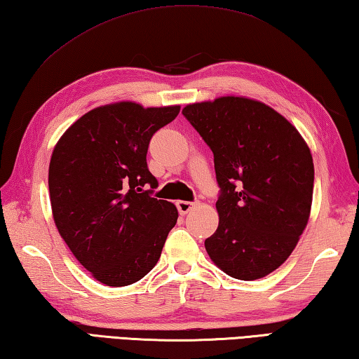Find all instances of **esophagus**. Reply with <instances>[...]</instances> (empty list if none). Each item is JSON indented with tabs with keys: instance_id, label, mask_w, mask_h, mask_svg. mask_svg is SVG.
Returning a JSON list of instances; mask_svg holds the SVG:
<instances>
[{
	"instance_id": "34e87169",
	"label": "esophagus",
	"mask_w": 359,
	"mask_h": 359,
	"mask_svg": "<svg viewBox=\"0 0 359 359\" xmlns=\"http://www.w3.org/2000/svg\"><path fill=\"white\" fill-rule=\"evenodd\" d=\"M196 205H197V202H186V200H178V202H176V208H178L180 215H186V212H189Z\"/></svg>"
}]
</instances>
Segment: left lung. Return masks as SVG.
<instances>
[{"mask_svg":"<svg viewBox=\"0 0 359 359\" xmlns=\"http://www.w3.org/2000/svg\"><path fill=\"white\" fill-rule=\"evenodd\" d=\"M183 115L215 154L219 227L205 240L224 273L265 278L293 252L311 215L313 162L303 137L259 100L219 97Z\"/></svg>","mask_w":359,"mask_h":359,"instance_id":"left-lung-1","label":"left lung"}]
</instances>
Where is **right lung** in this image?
Masks as SVG:
<instances>
[{"instance_id": "right-lung-1", "label": "right lung", "mask_w": 359, "mask_h": 359, "mask_svg": "<svg viewBox=\"0 0 359 359\" xmlns=\"http://www.w3.org/2000/svg\"><path fill=\"white\" fill-rule=\"evenodd\" d=\"M180 105L97 107L77 119L53 149L48 191L53 219L75 259L99 282L124 287L159 260L178 211L153 192L147 153Z\"/></svg>"}]
</instances>
